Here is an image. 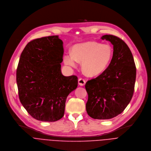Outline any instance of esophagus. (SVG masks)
<instances>
[{
  "label": "esophagus",
  "mask_w": 151,
  "mask_h": 151,
  "mask_svg": "<svg viewBox=\"0 0 151 151\" xmlns=\"http://www.w3.org/2000/svg\"><path fill=\"white\" fill-rule=\"evenodd\" d=\"M78 84H79L80 86H84L85 84H86V81H85V80L83 79V78H81L78 79Z\"/></svg>",
  "instance_id": "34e87169"
}]
</instances>
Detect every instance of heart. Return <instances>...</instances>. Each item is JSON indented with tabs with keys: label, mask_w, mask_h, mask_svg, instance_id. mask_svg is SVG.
Wrapping results in <instances>:
<instances>
[{
	"label": "heart",
	"mask_w": 151,
	"mask_h": 151,
	"mask_svg": "<svg viewBox=\"0 0 151 151\" xmlns=\"http://www.w3.org/2000/svg\"><path fill=\"white\" fill-rule=\"evenodd\" d=\"M113 56V49L109 44L96 42H87L74 46L72 53L64 56L67 65L76 67L77 63H81L83 72L89 77L103 73L109 67Z\"/></svg>",
	"instance_id": "obj_1"
}]
</instances>
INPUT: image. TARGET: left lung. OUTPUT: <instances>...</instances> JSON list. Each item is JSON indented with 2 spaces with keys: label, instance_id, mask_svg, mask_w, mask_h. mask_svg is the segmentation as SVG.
<instances>
[{
  "label": "left lung",
  "instance_id": "left-lung-1",
  "mask_svg": "<svg viewBox=\"0 0 151 151\" xmlns=\"http://www.w3.org/2000/svg\"><path fill=\"white\" fill-rule=\"evenodd\" d=\"M101 39L113 45V56L103 73L86 83L88 100L86 108L92 118L106 119L121 114L130 103L136 68L133 55L123 40L112 35L102 36Z\"/></svg>",
  "mask_w": 151,
  "mask_h": 151
}]
</instances>
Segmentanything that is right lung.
Here are the masks:
<instances>
[{"label":"right lung","mask_w":151,"mask_h":151,"mask_svg":"<svg viewBox=\"0 0 151 151\" xmlns=\"http://www.w3.org/2000/svg\"><path fill=\"white\" fill-rule=\"evenodd\" d=\"M63 42L58 36L35 39L25 47L17 70L19 98L28 113L42 122L63 118L68 95L78 86L76 76L61 73Z\"/></svg>","instance_id":"add662e5"}]
</instances>
